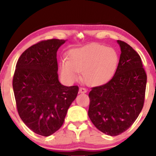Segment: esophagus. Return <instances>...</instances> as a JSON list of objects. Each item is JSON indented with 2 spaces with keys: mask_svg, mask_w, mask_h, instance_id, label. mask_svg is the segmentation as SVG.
I'll list each match as a JSON object with an SVG mask.
<instances>
[{
  "mask_svg": "<svg viewBox=\"0 0 156 156\" xmlns=\"http://www.w3.org/2000/svg\"><path fill=\"white\" fill-rule=\"evenodd\" d=\"M87 92V90L85 88H83V87H80V88L79 89L80 93H86Z\"/></svg>",
  "mask_w": 156,
  "mask_h": 156,
  "instance_id": "34e87169",
  "label": "esophagus"
}]
</instances>
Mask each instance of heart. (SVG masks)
Here are the masks:
<instances>
[{
  "mask_svg": "<svg viewBox=\"0 0 156 156\" xmlns=\"http://www.w3.org/2000/svg\"><path fill=\"white\" fill-rule=\"evenodd\" d=\"M67 60L61 61V74L68 81H75L82 73L87 85L97 87L108 81L117 69L119 55L112 48L91 44L68 53Z\"/></svg>",
  "mask_w": 156,
  "mask_h": 156,
  "instance_id": "obj_1",
  "label": "heart"
}]
</instances>
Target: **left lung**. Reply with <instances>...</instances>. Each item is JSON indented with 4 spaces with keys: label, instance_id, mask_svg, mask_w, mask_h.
<instances>
[{
    "label": "left lung",
    "instance_id": "8db88e82",
    "mask_svg": "<svg viewBox=\"0 0 156 156\" xmlns=\"http://www.w3.org/2000/svg\"><path fill=\"white\" fill-rule=\"evenodd\" d=\"M121 54L113 78L92 87L88 115L94 126L107 135L117 136L133 124L143 108L147 74L140 55L128 44L117 40Z\"/></svg>",
    "mask_w": 156,
    "mask_h": 156
}]
</instances>
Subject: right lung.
I'll return each instance as SVG.
<instances>
[{
    "label": "right lung",
    "instance_id": "add662e5",
    "mask_svg": "<svg viewBox=\"0 0 156 156\" xmlns=\"http://www.w3.org/2000/svg\"><path fill=\"white\" fill-rule=\"evenodd\" d=\"M64 42L51 39L31 46L20 56L14 73L19 116L28 128L43 136L62 127L79 90L78 86L65 87L58 80L57 51Z\"/></svg>",
    "mask_w": 156,
    "mask_h": 156
}]
</instances>
